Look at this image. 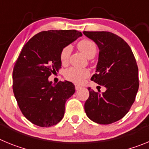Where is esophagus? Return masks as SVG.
Here are the masks:
<instances>
[{
  "label": "esophagus",
  "mask_w": 149,
  "mask_h": 149,
  "mask_svg": "<svg viewBox=\"0 0 149 149\" xmlns=\"http://www.w3.org/2000/svg\"><path fill=\"white\" fill-rule=\"evenodd\" d=\"M81 88V86H79V85H75V89L76 90H78Z\"/></svg>",
  "instance_id": "obj_1"
}]
</instances>
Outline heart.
<instances>
[{
	"label": "heart",
	"instance_id": "b5f03b06",
	"mask_svg": "<svg viewBox=\"0 0 149 149\" xmlns=\"http://www.w3.org/2000/svg\"><path fill=\"white\" fill-rule=\"evenodd\" d=\"M77 47L81 53L86 56L87 58L92 59L95 56L98 47L95 43L89 39H82L77 44ZM71 53L70 46H65L60 51V60L63 65H65L68 61L69 56ZM89 71L86 68L81 69V68H67L64 72V76L65 78L72 82L76 84H81L84 82V80L89 76Z\"/></svg>",
	"mask_w": 149,
	"mask_h": 149
}]
</instances>
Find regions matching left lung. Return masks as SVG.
Segmentation results:
<instances>
[{
	"instance_id": "left-lung-1",
	"label": "left lung",
	"mask_w": 149,
	"mask_h": 149,
	"mask_svg": "<svg viewBox=\"0 0 149 149\" xmlns=\"http://www.w3.org/2000/svg\"><path fill=\"white\" fill-rule=\"evenodd\" d=\"M99 48L96 73L91 80L106 87L104 93L89 88L84 104L86 116L96 123L109 125L122 119L134 104L139 89L138 66L125 41L107 31H84Z\"/></svg>"
}]
</instances>
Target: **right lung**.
Returning <instances> with one entry per match:
<instances>
[{
    "mask_svg": "<svg viewBox=\"0 0 149 149\" xmlns=\"http://www.w3.org/2000/svg\"><path fill=\"white\" fill-rule=\"evenodd\" d=\"M81 36L74 30L42 31L24 45L13 68V89L22 114L36 125L51 127L63 118L75 88L67 81L54 85L48 77L61 68L60 51Z\"/></svg>",
    "mask_w": 149,
    "mask_h": 149,
    "instance_id": "1",
    "label": "right lung"
}]
</instances>
